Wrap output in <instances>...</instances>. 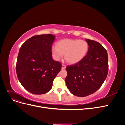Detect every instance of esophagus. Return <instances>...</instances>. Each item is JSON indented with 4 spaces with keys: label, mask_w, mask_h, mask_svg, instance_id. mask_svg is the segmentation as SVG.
Listing matches in <instances>:
<instances>
[{
    "label": "esophagus",
    "mask_w": 125,
    "mask_h": 125,
    "mask_svg": "<svg viewBox=\"0 0 125 125\" xmlns=\"http://www.w3.org/2000/svg\"><path fill=\"white\" fill-rule=\"evenodd\" d=\"M66 68V66L65 65H62V69H65Z\"/></svg>",
    "instance_id": "obj_1"
}]
</instances>
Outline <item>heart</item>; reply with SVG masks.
I'll return each mask as SVG.
<instances>
[{"mask_svg":"<svg viewBox=\"0 0 125 125\" xmlns=\"http://www.w3.org/2000/svg\"><path fill=\"white\" fill-rule=\"evenodd\" d=\"M89 45L85 41L76 39H63L52 46V52L56 60L63 56L69 63H77L84 57L88 52Z\"/></svg>","mask_w":125,"mask_h":125,"instance_id":"obj_1","label":"heart"}]
</instances>
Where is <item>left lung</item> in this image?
<instances>
[{"label": "left lung", "mask_w": 125, "mask_h": 125, "mask_svg": "<svg viewBox=\"0 0 125 125\" xmlns=\"http://www.w3.org/2000/svg\"><path fill=\"white\" fill-rule=\"evenodd\" d=\"M89 45L86 55L74 65L66 68L67 88L75 96L84 97L99 90L107 77L106 50L97 42L85 39Z\"/></svg>", "instance_id": "left-lung-1"}]
</instances>
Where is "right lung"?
Listing matches in <instances>:
<instances>
[{
  "instance_id": "right-lung-1",
  "label": "right lung",
  "mask_w": 125,
  "mask_h": 125,
  "mask_svg": "<svg viewBox=\"0 0 125 125\" xmlns=\"http://www.w3.org/2000/svg\"><path fill=\"white\" fill-rule=\"evenodd\" d=\"M55 37L51 34L34 36L20 48L16 73L21 85L30 93L48 92L61 70V63L53 60L51 52Z\"/></svg>"
}]
</instances>
